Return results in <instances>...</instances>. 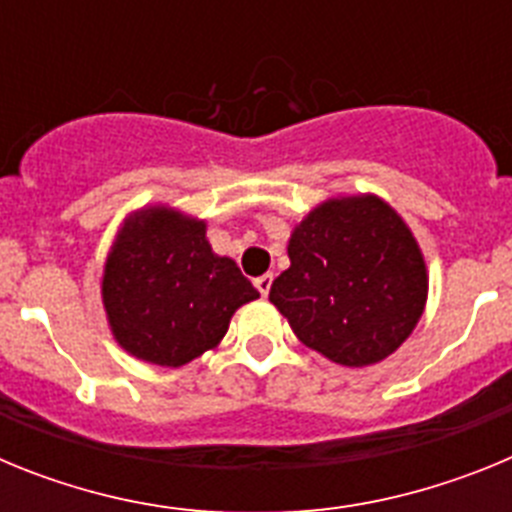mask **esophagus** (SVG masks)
Instances as JSON below:
<instances>
[{"mask_svg":"<svg viewBox=\"0 0 512 512\" xmlns=\"http://www.w3.org/2000/svg\"><path fill=\"white\" fill-rule=\"evenodd\" d=\"M271 282H274V277H271V274H264V277H259L253 284H256V289H259V292H261V297H266V295H269Z\"/></svg>","mask_w":512,"mask_h":512,"instance_id":"1","label":"esophagus"}]
</instances>
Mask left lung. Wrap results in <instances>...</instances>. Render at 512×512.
<instances>
[{"label":"left lung","mask_w":512,"mask_h":512,"mask_svg":"<svg viewBox=\"0 0 512 512\" xmlns=\"http://www.w3.org/2000/svg\"><path fill=\"white\" fill-rule=\"evenodd\" d=\"M289 269L271 305L307 348L343 366L387 359L413 333L428 297L418 241L374 194L336 197L292 230Z\"/></svg>","instance_id":"obj_1"}]
</instances>
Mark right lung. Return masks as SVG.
<instances>
[{"instance_id":"1","label":"right lung","mask_w":512,"mask_h":512,"mask_svg":"<svg viewBox=\"0 0 512 512\" xmlns=\"http://www.w3.org/2000/svg\"><path fill=\"white\" fill-rule=\"evenodd\" d=\"M205 220L146 207L125 220L104 264L112 336L135 359L184 366L215 348L253 289L228 256L212 253Z\"/></svg>"}]
</instances>
